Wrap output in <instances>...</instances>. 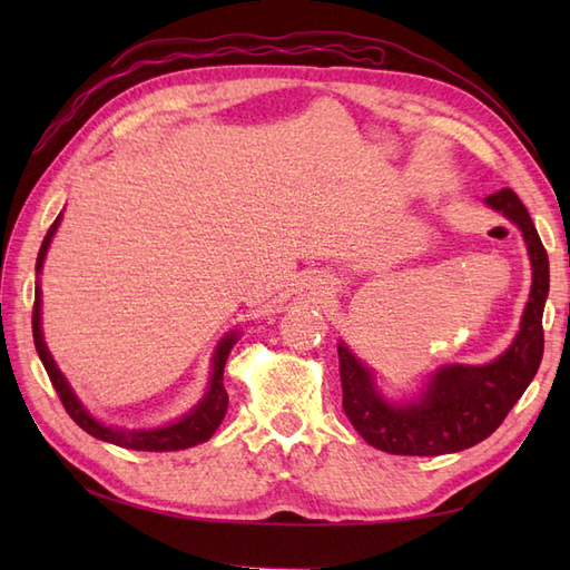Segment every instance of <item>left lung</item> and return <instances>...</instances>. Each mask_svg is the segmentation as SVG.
Instances as JSON below:
<instances>
[{"label":"left lung","instance_id":"8db88e82","mask_svg":"<svg viewBox=\"0 0 570 570\" xmlns=\"http://www.w3.org/2000/svg\"><path fill=\"white\" fill-rule=\"evenodd\" d=\"M522 229L531 259V294L514 343L490 365H448L435 372L419 402L390 404L374 390L370 370L341 343L343 409L370 445L394 455H443L485 441L510 414L541 365L543 304L549 296V254L529 210L512 188L485 198Z\"/></svg>","mask_w":570,"mask_h":570}]
</instances>
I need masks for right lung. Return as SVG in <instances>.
Returning a JSON list of instances; mask_svg holds the SVG:
<instances>
[{
  "instance_id": "obj_1",
  "label": "right lung",
  "mask_w": 570,
  "mask_h": 570,
  "mask_svg": "<svg viewBox=\"0 0 570 570\" xmlns=\"http://www.w3.org/2000/svg\"><path fill=\"white\" fill-rule=\"evenodd\" d=\"M60 223V215L53 220L51 229H48L43 237V245L39 249V259H36V272H41L43 266V257L48 252V245H51V237L56 235ZM31 331H33V345L36 353H39L43 367L48 372V380H51L53 390L58 392L60 402H63L68 416L78 423L82 431H88L90 435L107 443L122 445L129 448V451H180V448H190L196 443L208 441L210 435L215 433V429L220 426L225 414H227V392L223 384V372H225V362L229 350L237 343L235 335H227L220 341L215 350V360H213V380H210V390L208 394L203 396V402L190 411L188 416H184L180 421L171 423L166 429H154V431H125V429H112V426H102L100 421H95L88 411L82 409V404L78 402V396L72 394V390L68 386L66 377L60 374V370L56 367V362L48 353V347L43 343V333H41V288L36 286V298H33V316H31Z\"/></svg>"
}]
</instances>
